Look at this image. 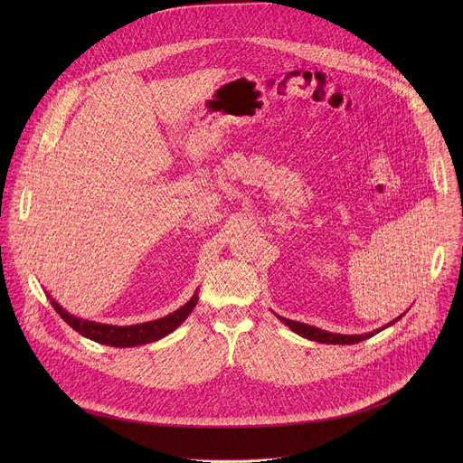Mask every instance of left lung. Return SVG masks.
<instances>
[{
    "mask_svg": "<svg viewBox=\"0 0 463 463\" xmlns=\"http://www.w3.org/2000/svg\"><path fill=\"white\" fill-rule=\"evenodd\" d=\"M405 315V313H403ZM403 315H400L398 318H393L392 322L373 329V332H368V334H363V335H343V334H332V332H326V329H320V327H315V326H309V324H304V322H297V320H289V318H284L280 315H277L286 326H289L291 332H295L297 335L307 339V341H317V343H322V345H355V343H361V341H366L370 337H373L375 334L383 332V329L390 327L392 324L398 322Z\"/></svg>",
    "mask_w": 463,
    "mask_h": 463,
    "instance_id": "left-lung-1",
    "label": "left lung"
}]
</instances>
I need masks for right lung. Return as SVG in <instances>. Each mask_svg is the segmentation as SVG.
Instances as JSON below:
<instances>
[{"mask_svg": "<svg viewBox=\"0 0 463 463\" xmlns=\"http://www.w3.org/2000/svg\"><path fill=\"white\" fill-rule=\"evenodd\" d=\"M47 298L51 300V306L54 307V311L65 322H68L75 329V332H79L82 337H86L90 341H95L99 345L115 346V348L141 346V345L156 343V341L166 337L168 334H172L174 329H177L186 320V317L192 313V309L197 304V293H194V297L184 306H181L179 309H175L174 313H170L166 317L148 320V322H143V324L111 326V324H102V322L79 318V317L65 311L51 295H47Z\"/></svg>", "mask_w": 463, "mask_h": 463, "instance_id": "add662e5", "label": "right lung"}]
</instances>
